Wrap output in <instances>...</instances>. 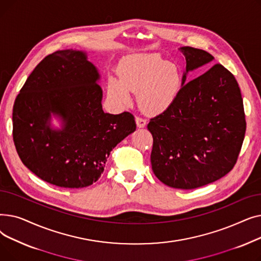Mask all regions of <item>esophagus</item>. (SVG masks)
<instances>
[{
  "label": "esophagus",
  "mask_w": 261,
  "mask_h": 261,
  "mask_svg": "<svg viewBox=\"0 0 261 261\" xmlns=\"http://www.w3.org/2000/svg\"><path fill=\"white\" fill-rule=\"evenodd\" d=\"M135 121H136V126H138L139 128H144L146 126V123H147V120L143 117H140V116H136Z\"/></svg>",
  "instance_id": "obj_1"
}]
</instances>
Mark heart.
Wrapping results in <instances>:
<instances>
[{
  "label": "heart",
  "instance_id": "1",
  "mask_svg": "<svg viewBox=\"0 0 261 261\" xmlns=\"http://www.w3.org/2000/svg\"><path fill=\"white\" fill-rule=\"evenodd\" d=\"M180 68L156 54L134 55L122 64L119 80L110 77L108 93L115 102L131 101L129 91L138 93V101L148 114L162 113L173 102L180 91Z\"/></svg>",
  "mask_w": 261,
  "mask_h": 261
}]
</instances>
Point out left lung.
<instances>
[{
  "label": "left lung",
  "instance_id": "obj_1",
  "mask_svg": "<svg viewBox=\"0 0 261 261\" xmlns=\"http://www.w3.org/2000/svg\"><path fill=\"white\" fill-rule=\"evenodd\" d=\"M180 50L186 60L182 88L147 128L153 138L155 176L169 187L194 189L221 179L235 166L246 122L234 75L217 63L186 83L188 72L211 65L214 57L190 46Z\"/></svg>",
  "mask_w": 261,
  "mask_h": 261
}]
</instances>
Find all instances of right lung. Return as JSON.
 I'll return each mask as SVG.
<instances>
[{
	"instance_id": "right-lung-1",
	"label": "right lung",
	"mask_w": 261,
	"mask_h": 261,
	"mask_svg": "<svg viewBox=\"0 0 261 261\" xmlns=\"http://www.w3.org/2000/svg\"><path fill=\"white\" fill-rule=\"evenodd\" d=\"M99 73L77 49L57 50L26 79L12 110V136L24 165L63 188L97 181L113 148L135 131L129 112L105 113ZM63 128H50L51 114Z\"/></svg>"
}]
</instances>
